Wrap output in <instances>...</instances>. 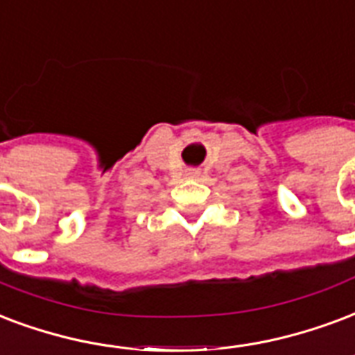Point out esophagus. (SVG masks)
Returning <instances> with one entry per match:
<instances>
[{
	"instance_id": "obj_1",
	"label": "esophagus",
	"mask_w": 355,
	"mask_h": 355,
	"mask_svg": "<svg viewBox=\"0 0 355 355\" xmlns=\"http://www.w3.org/2000/svg\"><path fill=\"white\" fill-rule=\"evenodd\" d=\"M199 175H201L199 169H186V173H184V177L186 178H197Z\"/></svg>"
}]
</instances>
